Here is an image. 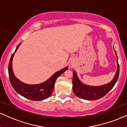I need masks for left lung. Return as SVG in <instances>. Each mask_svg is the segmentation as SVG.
I'll return each instance as SVG.
<instances>
[{
    "label": "left lung",
    "mask_w": 127,
    "mask_h": 127,
    "mask_svg": "<svg viewBox=\"0 0 127 127\" xmlns=\"http://www.w3.org/2000/svg\"><path fill=\"white\" fill-rule=\"evenodd\" d=\"M115 52L117 57V71L113 79L107 84L97 87L85 85L79 79L75 71H73V76L72 80L73 90L77 97L84 100H95L104 97L112 90L117 82L119 73V65L118 62V57L115 50Z\"/></svg>",
    "instance_id": "obj_1"
}]
</instances>
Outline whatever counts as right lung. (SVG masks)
<instances>
[{
	"mask_svg": "<svg viewBox=\"0 0 127 127\" xmlns=\"http://www.w3.org/2000/svg\"><path fill=\"white\" fill-rule=\"evenodd\" d=\"M21 42L19 43L16 48L15 52L12 54L10 59L8 65V73L10 82L13 88L18 94L25 97V98L33 100V101H40L48 98L52 94L54 88L55 81L58 77H59L64 72L68 69L67 67L63 68L60 70L55 73L53 75L45 82L39 84H27L20 81L14 75L12 70V60L14 54L17 51Z\"/></svg>",
	"mask_w": 127,
	"mask_h": 127,
	"instance_id": "1",
	"label": "right lung"
}]
</instances>
